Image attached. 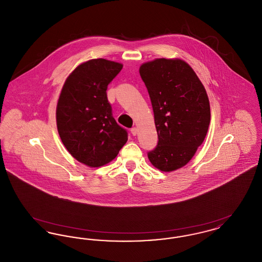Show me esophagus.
<instances>
[{
    "mask_svg": "<svg viewBox=\"0 0 262 262\" xmlns=\"http://www.w3.org/2000/svg\"><path fill=\"white\" fill-rule=\"evenodd\" d=\"M130 133L133 136H137V127H132L130 128Z\"/></svg>",
    "mask_w": 262,
    "mask_h": 262,
    "instance_id": "esophagus-1",
    "label": "esophagus"
}]
</instances>
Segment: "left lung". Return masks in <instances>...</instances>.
I'll return each mask as SVG.
<instances>
[{
	"mask_svg": "<svg viewBox=\"0 0 262 262\" xmlns=\"http://www.w3.org/2000/svg\"><path fill=\"white\" fill-rule=\"evenodd\" d=\"M158 135L157 146L147 153L163 172L184 167L202 144L210 124L205 88L187 62L156 59L141 64Z\"/></svg>",
	"mask_w": 262,
	"mask_h": 262,
	"instance_id": "8db88e82",
	"label": "left lung"
}]
</instances>
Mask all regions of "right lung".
I'll list each match as a JSON object with an SVG mask.
<instances>
[{"label": "right lung", "instance_id": "add662e5", "mask_svg": "<svg viewBox=\"0 0 262 262\" xmlns=\"http://www.w3.org/2000/svg\"><path fill=\"white\" fill-rule=\"evenodd\" d=\"M123 64L94 59L79 64L67 78L57 105V127L63 145L89 167L111 162L127 140L114 119L108 84Z\"/></svg>", "mask_w": 262, "mask_h": 262}]
</instances>
